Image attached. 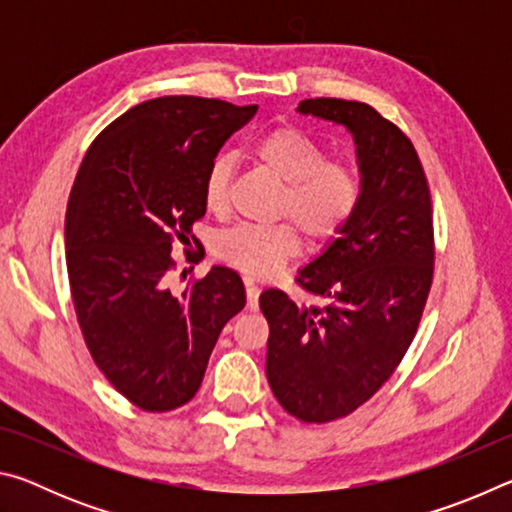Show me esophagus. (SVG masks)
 Instances as JSON below:
<instances>
[{"label": "esophagus", "instance_id": "1", "mask_svg": "<svg viewBox=\"0 0 512 512\" xmlns=\"http://www.w3.org/2000/svg\"><path fill=\"white\" fill-rule=\"evenodd\" d=\"M246 307L250 309V311H257L259 309V287L257 284L250 280V277H246Z\"/></svg>", "mask_w": 512, "mask_h": 512}]
</instances>
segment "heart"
<instances>
[{
    "instance_id": "1",
    "label": "heart",
    "mask_w": 512,
    "mask_h": 512,
    "mask_svg": "<svg viewBox=\"0 0 512 512\" xmlns=\"http://www.w3.org/2000/svg\"><path fill=\"white\" fill-rule=\"evenodd\" d=\"M250 155L282 183L275 214L294 223L237 225L214 239V255L250 277H268L300 253L298 228L316 246L329 244L348 228L361 203V178L352 164L325 160L323 146L296 126H277L259 135ZM230 180L232 162L219 155L201 183L210 214L228 212Z\"/></svg>"
}]
</instances>
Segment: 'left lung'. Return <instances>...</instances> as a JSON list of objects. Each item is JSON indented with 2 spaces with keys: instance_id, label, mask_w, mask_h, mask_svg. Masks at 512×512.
I'll return each instance as SVG.
<instances>
[{
  "instance_id": "obj_1",
  "label": "left lung",
  "mask_w": 512,
  "mask_h": 512,
  "mask_svg": "<svg viewBox=\"0 0 512 512\" xmlns=\"http://www.w3.org/2000/svg\"><path fill=\"white\" fill-rule=\"evenodd\" d=\"M300 112L350 128L361 203L348 228L302 268L296 284L316 302L266 289V377L282 409L307 424L345 418L400 366L433 282L429 180L400 126L361 101L305 99Z\"/></svg>"
}]
</instances>
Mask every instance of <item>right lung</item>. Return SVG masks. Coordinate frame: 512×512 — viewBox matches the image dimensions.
<instances>
[{"instance_id":"obj_1","label":"right lung","mask_w":512,"mask_h":512,"mask_svg":"<svg viewBox=\"0 0 512 512\" xmlns=\"http://www.w3.org/2000/svg\"><path fill=\"white\" fill-rule=\"evenodd\" d=\"M255 112L187 94L137 103L94 137L76 173L65 214L76 318L97 368L142 411L192 400L223 325L246 305L232 268L180 293L169 277L171 250L196 244L205 169Z\"/></svg>"}]
</instances>
